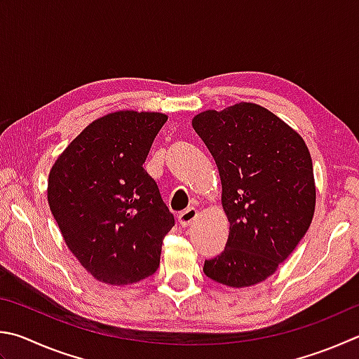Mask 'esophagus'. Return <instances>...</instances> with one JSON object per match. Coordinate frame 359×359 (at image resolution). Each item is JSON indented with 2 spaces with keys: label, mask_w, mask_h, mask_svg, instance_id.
I'll list each match as a JSON object with an SVG mask.
<instances>
[{
  "label": "esophagus",
  "mask_w": 359,
  "mask_h": 359,
  "mask_svg": "<svg viewBox=\"0 0 359 359\" xmlns=\"http://www.w3.org/2000/svg\"><path fill=\"white\" fill-rule=\"evenodd\" d=\"M198 215H199V212H198L194 207L187 208L185 212H182V213L179 215V218H177V219H179V224H180L182 227L191 226V223H194V221H196Z\"/></svg>",
  "instance_id": "esophagus-1"
}]
</instances>
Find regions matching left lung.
<instances>
[{"label":"left lung","instance_id":"8db88e82","mask_svg":"<svg viewBox=\"0 0 359 359\" xmlns=\"http://www.w3.org/2000/svg\"><path fill=\"white\" fill-rule=\"evenodd\" d=\"M191 126L217 163L229 237L204 273L229 287H250L271 276L309 229L316 180L309 149L269 109L240 102L207 109Z\"/></svg>","mask_w":359,"mask_h":359}]
</instances>
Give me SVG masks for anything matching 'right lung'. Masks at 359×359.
Returning <instances> with one entry per match:
<instances>
[{
    "instance_id": "right-lung-1",
    "label": "right lung",
    "mask_w": 359,
    "mask_h": 359,
    "mask_svg": "<svg viewBox=\"0 0 359 359\" xmlns=\"http://www.w3.org/2000/svg\"><path fill=\"white\" fill-rule=\"evenodd\" d=\"M168 116H102L50 169V210L67 248L97 281L128 285L154 275L174 226L155 180L142 168Z\"/></svg>"
}]
</instances>
